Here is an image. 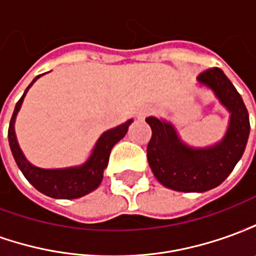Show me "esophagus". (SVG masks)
<instances>
[{"instance_id":"1","label":"esophagus","mask_w":256,"mask_h":256,"mask_svg":"<svg viewBox=\"0 0 256 256\" xmlns=\"http://www.w3.org/2000/svg\"><path fill=\"white\" fill-rule=\"evenodd\" d=\"M150 106H144V108H141L138 111V114H137V116L140 118V119H144L146 115H150Z\"/></svg>"}]
</instances>
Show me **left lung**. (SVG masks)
I'll use <instances>...</instances> for the list:
<instances>
[{"mask_svg":"<svg viewBox=\"0 0 256 256\" xmlns=\"http://www.w3.org/2000/svg\"><path fill=\"white\" fill-rule=\"evenodd\" d=\"M198 79L214 90L232 114L228 133L220 144L193 150L180 141L170 123L146 118L152 128L146 148L148 163L162 185L178 192H206L220 185L244 154L250 134L247 108L224 71L218 67L208 68Z\"/></svg>","mask_w":256,"mask_h":256,"instance_id":"8db88e82","label":"left lung"}]
</instances>
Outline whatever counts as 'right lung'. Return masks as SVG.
I'll list each match as a JSON object with an SVG mask.
<instances>
[{
    "label": "right lung",
    "instance_id": "right-lung-1",
    "mask_svg": "<svg viewBox=\"0 0 256 256\" xmlns=\"http://www.w3.org/2000/svg\"><path fill=\"white\" fill-rule=\"evenodd\" d=\"M41 75H38L26 89V92L22 96L16 106L14 111L10 118V123H9L8 128V138H9V146L12 150V155L14 158V162L18 163V166L23 172V176L27 178V181L38 189L40 192L46 194L49 198H82L84 194H88L92 190H94L98 185L101 184L102 180V172L104 168L108 164V159H110V154L114 145L116 144L118 141L124 137V134L128 133V128L130 123L133 120H128L120 126L115 128H111L101 136L97 144L94 146L93 154L89 158V160L80 167H71V168H58V170H45V168H38L30 164L26 160L23 152L20 150L19 144L16 141V136H14V119L16 115L20 110V106L23 102L27 90L30 89V86Z\"/></svg>",
    "mask_w": 256,
    "mask_h": 256
}]
</instances>
